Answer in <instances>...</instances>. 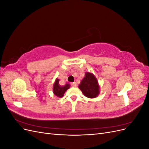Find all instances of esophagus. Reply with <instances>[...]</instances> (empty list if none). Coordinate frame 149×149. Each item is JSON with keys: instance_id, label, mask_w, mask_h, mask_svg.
<instances>
[{"instance_id": "1", "label": "esophagus", "mask_w": 149, "mask_h": 149, "mask_svg": "<svg viewBox=\"0 0 149 149\" xmlns=\"http://www.w3.org/2000/svg\"><path fill=\"white\" fill-rule=\"evenodd\" d=\"M71 86H73V87H76V83L75 82L71 83Z\"/></svg>"}]
</instances>
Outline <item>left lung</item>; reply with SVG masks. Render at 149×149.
Listing matches in <instances>:
<instances>
[{
    "label": "left lung",
    "instance_id": "8db88e82",
    "mask_svg": "<svg viewBox=\"0 0 149 149\" xmlns=\"http://www.w3.org/2000/svg\"><path fill=\"white\" fill-rule=\"evenodd\" d=\"M79 88L81 90L84 96L89 98H94L100 93V86L98 82L92 73L87 72L84 78L81 81Z\"/></svg>",
    "mask_w": 149,
    "mask_h": 149
}]
</instances>
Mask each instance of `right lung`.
I'll use <instances>...</instances> for the list:
<instances>
[{
  "label": "right lung",
  "mask_w": 149,
  "mask_h": 149,
  "mask_svg": "<svg viewBox=\"0 0 149 149\" xmlns=\"http://www.w3.org/2000/svg\"><path fill=\"white\" fill-rule=\"evenodd\" d=\"M70 85L69 84H66L64 86H61L59 84V79H56L55 83L53 84V93L57 97H62L63 96L65 91L68 89H69Z\"/></svg>",
  "instance_id": "obj_1"
}]
</instances>
